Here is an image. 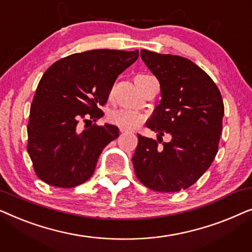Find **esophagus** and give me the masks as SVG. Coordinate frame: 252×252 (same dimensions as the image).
<instances>
[{"label":"esophagus","mask_w":252,"mask_h":252,"mask_svg":"<svg viewBox=\"0 0 252 252\" xmlns=\"http://www.w3.org/2000/svg\"><path fill=\"white\" fill-rule=\"evenodd\" d=\"M119 130H120V133H128V132H129L128 129L123 128V127H119Z\"/></svg>","instance_id":"obj_1"}]
</instances>
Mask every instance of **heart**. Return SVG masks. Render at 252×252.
Masks as SVG:
<instances>
[{
	"mask_svg": "<svg viewBox=\"0 0 252 252\" xmlns=\"http://www.w3.org/2000/svg\"><path fill=\"white\" fill-rule=\"evenodd\" d=\"M146 117L142 112L137 110L119 108L115 109L109 112L108 119L109 122L119 127L126 129H133L143 123Z\"/></svg>",
	"mask_w": 252,
	"mask_h": 252,
	"instance_id": "obj_1",
	"label": "heart"
}]
</instances>
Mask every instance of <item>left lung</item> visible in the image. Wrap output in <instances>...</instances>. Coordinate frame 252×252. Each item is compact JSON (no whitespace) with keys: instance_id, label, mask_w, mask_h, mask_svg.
<instances>
[{"instance_id":"obj_1","label":"left lung","mask_w":252,"mask_h":252,"mask_svg":"<svg viewBox=\"0 0 252 252\" xmlns=\"http://www.w3.org/2000/svg\"><path fill=\"white\" fill-rule=\"evenodd\" d=\"M141 58L160 84V103L147 122L157 141L137 135L132 158L136 178L156 191L174 192L194 185L218 153L221 94L208 73L190 60L142 49ZM171 141L159 147L161 136Z\"/></svg>"}]
</instances>
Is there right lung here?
I'll list each match as a JSON object with an SVG mask.
<instances>
[{
    "label": "right lung",
    "instance_id": "1",
    "mask_svg": "<svg viewBox=\"0 0 252 252\" xmlns=\"http://www.w3.org/2000/svg\"><path fill=\"white\" fill-rule=\"evenodd\" d=\"M137 57L139 50L94 49L62 58L44 72L27 125V151L41 180L72 188L92 177L102 150L119 129L110 124L81 129V123L103 117L99 106Z\"/></svg>",
    "mask_w": 252,
    "mask_h": 252
}]
</instances>
